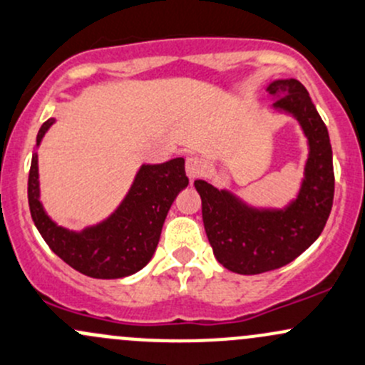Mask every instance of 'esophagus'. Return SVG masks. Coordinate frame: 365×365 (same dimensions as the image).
<instances>
[{"label": "esophagus", "instance_id": "obj_1", "mask_svg": "<svg viewBox=\"0 0 365 365\" xmlns=\"http://www.w3.org/2000/svg\"><path fill=\"white\" fill-rule=\"evenodd\" d=\"M203 170H205V165H203L202 160L197 158V156H190L186 160V175L190 178V181L200 178L203 174Z\"/></svg>", "mask_w": 365, "mask_h": 365}]
</instances>
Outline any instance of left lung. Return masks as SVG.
Returning <instances> with one entry per match:
<instances>
[{
    "instance_id": "obj_1",
    "label": "left lung",
    "mask_w": 365,
    "mask_h": 365,
    "mask_svg": "<svg viewBox=\"0 0 365 365\" xmlns=\"http://www.w3.org/2000/svg\"><path fill=\"white\" fill-rule=\"evenodd\" d=\"M273 109L297 120L308 140L304 178L296 198L282 209L254 207L245 200L195 181L202 198V217L215 259L240 275H257L282 268L303 254L322 233L334 198V168L329 132L308 90L297 80L268 85Z\"/></svg>"
}]
</instances>
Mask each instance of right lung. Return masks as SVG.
<instances>
[{
    "label": "right lung",
    "instance_id": "right-lung-1",
    "mask_svg": "<svg viewBox=\"0 0 365 365\" xmlns=\"http://www.w3.org/2000/svg\"><path fill=\"white\" fill-rule=\"evenodd\" d=\"M53 118L41 125L36 148ZM187 186L184 158L165 163H144L137 170L130 190L104 221L73 231L58 226L40 200L38 153H33L27 181V198L34 225L50 249L71 268L92 278H123L143 269L151 261L160 242L172 202Z\"/></svg>",
    "mask_w": 365,
    "mask_h": 365
}]
</instances>
